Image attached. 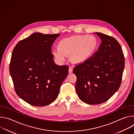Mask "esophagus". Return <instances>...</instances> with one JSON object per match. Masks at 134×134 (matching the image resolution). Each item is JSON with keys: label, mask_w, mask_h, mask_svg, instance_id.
Instances as JSON below:
<instances>
[{"label": "esophagus", "mask_w": 134, "mask_h": 134, "mask_svg": "<svg viewBox=\"0 0 134 134\" xmlns=\"http://www.w3.org/2000/svg\"><path fill=\"white\" fill-rule=\"evenodd\" d=\"M72 71H73V68H72V67H69V70H68L69 73H71V72H72Z\"/></svg>", "instance_id": "obj_1"}]
</instances>
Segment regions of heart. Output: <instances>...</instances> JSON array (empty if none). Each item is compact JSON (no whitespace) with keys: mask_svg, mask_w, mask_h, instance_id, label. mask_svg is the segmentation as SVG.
<instances>
[{"mask_svg":"<svg viewBox=\"0 0 134 134\" xmlns=\"http://www.w3.org/2000/svg\"><path fill=\"white\" fill-rule=\"evenodd\" d=\"M99 46L97 38L87 34L77 35L64 38L58 43V49L52 51L55 59L64 61L67 55L75 64H81L90 60L97 52Z\"/></svg>","mask_w":134,"mask_h":134,"instance_id":"obj_1","label":"heart"}]
</instances>
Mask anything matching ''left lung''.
I'll list each match as a JSON object with an SVG mask.
<instances>
[{"instance_id":"left-lung-1","label":"left lung","mask_w":134,"mask_h":134,"mask_svg":"<svg viewBox=\"0 0 134 134\" xmlns=\"http://www.w3.org/2000/svg\"><path fill=\"white\" fill-rule=\"evenodd\" d=\"M101 40L98 51L88 62L76 66V90L80 99L88 104L106 102L119 88L125 58L119 42L112 36L94 33Z\"/></svg>"}]
</instances>
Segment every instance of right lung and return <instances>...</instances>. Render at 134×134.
<instances>
[{
  "label": "right lung",
  "mask_w": 134,
  "mask_h": 134,
  "mask_svg": "<svg viewBox=\"0 0 134 134\" xmlns=\"http://www.w3.org/2000/svg\"><path fill=\"white\" fill-rule=\"evenodd\" d=\"M59 35L34 33L13 51L9 71L15 92L32 105L43 107L54 101L68 75V66L56 65L51 53Z\"/></svg>",
  "instance_id": "obj_1"
}]
</instances>
